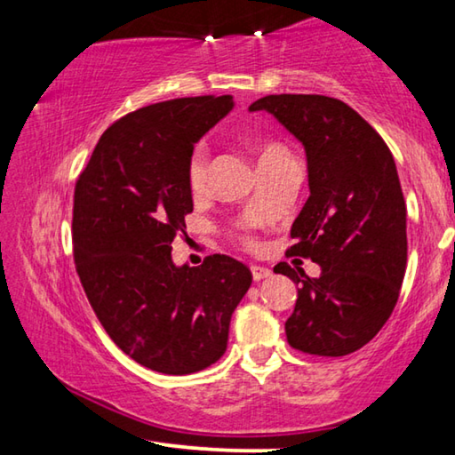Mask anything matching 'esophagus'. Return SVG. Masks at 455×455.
<instances>
[{
  "label": "esophagus",
  "mask_w": 455,
  "mask_h": 455,
  "mask_svg": "<svg viewBox=\"0 0 455 455\" xmlns=\"http://www.w3.org/2000/svg\"><path fill=\"white\" fill-rule=\"evenodd\" d=\"M251 273H252V279H255V281H263V279H268V276L273 275L271 268H267V267H260V265H252V267H251Z\"/></svg>",
  "instance_id": "34e87169"
}]
</instances>
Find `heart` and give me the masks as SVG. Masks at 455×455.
<instances>
[{
	"label": "heart",
	"mask_w": 455,
	"mask_h": 455,
	"mask_svg": "<svg viewBox=\"0 0 455 455\" xmlns=\"http://www.w3.org/2000/svg\"><path fill=\"white\" fill-rule=\"evenodd\" d=\"M287 150L279 144H265L259 154V164L267 163V160H273L276 156H283ZM206 179H209V148L206 144H198L195 152L190 154L188 160V184L195 192L204 190Z\"/></svg>",
	"instance_id": "obj_1"
}]
</instances>
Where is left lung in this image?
I'll return each mask as SVG.
<instances>
[{"mask_svg": "<svg viewBox=\"0 0 455 455\" xmlns=\"http://www.w3.org/2000/svg\"><path fill=\"white\" fill-rule=\"evenodd\" d=\"M303 144L309 198L291 227V255L321 267L317 279L279 263L299 284L284 323L291 347L341 357L363 347L394 313L407 265V214L387 144L341 100L279 94L252 102Z\"/></svg>", "mask_w": 455, "mask_h": 455, "instance_id": "1", "label": "left lung"}]
</instances>
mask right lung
<instances>
[{
    "instance_id": "obj_1",
    "label": "right lung",
    "mask_w": 455,
    "mask_h": 455,
    "mask_svg": "<svg viewBox=\"0 0 455 455\" xmlns=\"http://www.w3.org/2000/svg\"><path fill=\"white\" fill-rule=\"evenodd\" d=\"M233 106V96H196L140 108L106 130L76 182L82 287L112 341L152 371L188 375L219 361L252 283L233 257L176 267L171 255L192 212L190 154Z\"/></svg>"
}]
</instances>
